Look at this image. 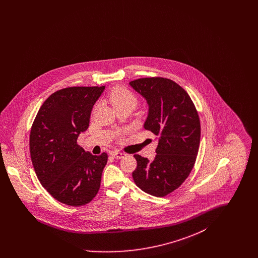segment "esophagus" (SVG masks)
<instances>
[{"mask_svg": "<svg viewBox=\"0 0 258 258\" xmlns=\"http://www.w3.org/2000/svg\"><path fill=\"white\" fill-rule=\"evenodd\" d=\"M125 156V154H123L122 152H114L112 153V157L116 160H120V159H123V157Z\"/></svg>", "mask_w": 258, "mask_h": 258, "instance_id": "esophagus-1", "label": "esophagus"}]
</instances>
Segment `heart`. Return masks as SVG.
Listing matches in <instances>:
<instances>
[{
	"mask_svg": "<svg viewBox=\"0 0 258 258\" xmlns=\"http://www.w3.org/2000/svg\"><path fill=\"white\" fill-rule=\"evenodd\" d=\"M108 99L114 108L121 106H131L135 108L138 103V98L134 92L125 87H117L108 95Z\"/></svg>",
	"mask_w": 258,
	"mask_h": 258,
	"instance_id": "1",
	"label": "heart"
}]
</instances>
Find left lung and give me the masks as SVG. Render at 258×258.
Masks as SVG:
<instances>
[{"label": "left lung", "mask_w": 258, "mask_h": 258, "mask_svg": "<svg viewBox=\"0 0 258 258\" xmlns=\"http://www.w3.org/2000/svg\"><path fill=\"white\" fill-rule=\"evenodd\" d=\"M130 84L149 104L145 130L159 136L154 160L135 155L133 178L143 191L166 197L184 183L195 166L201 134L198 112L188 94L170 79L146 77Z\"/></svg>", "instance_id": "1"}]
</instances>
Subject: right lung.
<instances>
[{
  "instance_id": "1",
  "label": "right lung",
  "mask_w": 258,
  "mask_h": 258,
  "mask_svg": "<svg viewBox=\"0 0 258 258\" xmlns=\"http://www.w3.org/2000/svg\"><path fill=\"white\" fill-rule=\"evenodd\" d=\"M104 86L68 87L40 106L30 133L31 160L41 185L59 202L79 207L97 196L108 156H93L77 144L89 127Z\"/></svg>"
}]
</instances>
